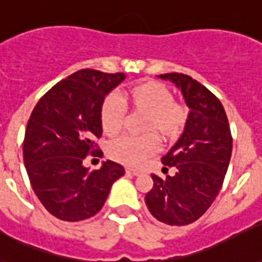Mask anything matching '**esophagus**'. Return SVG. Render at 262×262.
I'll use <instances>...</instances> for the list:
<instances>
[{
  "instance_id": "esophagus-1",
  "label": "esophagus",
  "mask_w": 262,
  "mask_h": 262,
  "mask_svg": "<svg viewBox=\"0 0 262 262\" xmlns=\"http://www.w3.org/2000/svg\"><path fill=\"white\" fill-rule=\"evenodd\" d=\"M126 173L132 176H137L140 175L141 170L140 169H135V168H126Z\"/></svg>"
}]
</instances>
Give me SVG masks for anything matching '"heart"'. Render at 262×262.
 Returning a JSON list of instances; mask_svg holds the SVG:
<instances>
[{"mask_svg": "<svg viewBox=\"0 0 262 262\" xmlns=\"http://www.w3.org/2000/svg\"><path fill=\"white\" fill-rule=\"evenodd\" d=\"M125 101L132 110L146 114L140 137H121L108 147L112 160L125 165H139L158 151V140L173 141L183 133L189 111L173 101V94L162 83L141 80L125 92ZM100 123L106 136H116L125 123V108L116 96H106L100 106Z\"/></svg>", "mask_w": 262, "mask_h": 262, "instance_id": "1", "label": "heart"}]
</instances>
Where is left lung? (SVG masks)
I'll return each mask as SVG.
<instances>
[{
    "label": "left lung",
    "mask_w": 262,
    "mask_h": 262,
    "mask_svg": "<svg viewBox=\"0 0 262 262\" xmlns=\"http://www.w3.org/2000/svg\"><path fill=\"white\" fill-rule=\"evenodd\" d=\"M160 77L180 89L190 112L180 139L161 158L164 165L175 166V175H151L154 185L146 204L156 220L183 226L199 220L220 193L232 156V135L224 106L207 87L183 73Z\"/></svg>",
    "instance_id": "1"
}]
</instances>
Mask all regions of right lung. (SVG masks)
<instances>
[{"label":"right lung","mask_w":262,"mask_h":262,"mask_svg":"<svg viewBox=\"0 0 262 262\" xmlns=\"http://www.w3.org/2000/svg\"><path fill=\"white\" fill-rule=\"evenodd\" d=\"M125 73L94 69L75 72L38 100L29 118L23 160L38 200L46 210L68 222L92 218L101 210L112 183L125 175L114 161L89 172L83 160L102 157L96 139L102 135L100 106Z\"/></svg>","instance_id":"add662e5"}]
</instances>
